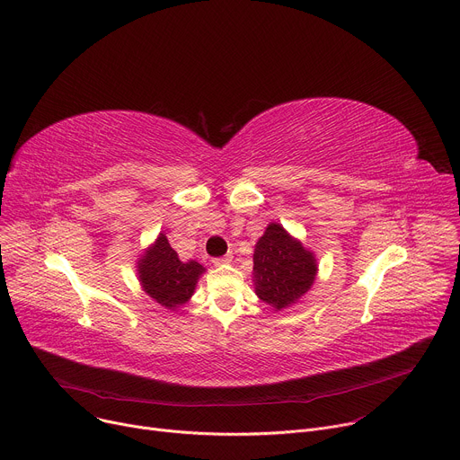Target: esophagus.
<instances>
[{"label":"esophagus","mask_w":460,"mask_h":460,"mask_svg":"<svg viewBox=\"0 0 460 460\" xmlns=\"http://www.w3.org/2000/svg\"><path fill=\"white\" fill-rule=\"evenodd\" d=\"M230 261H232V256H230V253H226V256H223V258H214V265H217V267L226 265V263H230Z\"/></svg>","instance_id":"obj_1"}]
</instances>
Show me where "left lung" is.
<instances>
[{"label": "left lung", "mask_w": 460, "mask_h": 460, "mask_svg": "<svg viewBox=\"0 0 460 460\" xmlns=\"http://www.w3.org/2000/svg\"><path fill=\"white\" fill-rule=\"evenodd\" d=\"M313 252L292 239L283 226L272 223L253 252L256 294L281 311L307 292L316 278Z\"/></svg>", "instance_id": "8db88e82"}]
</instances>
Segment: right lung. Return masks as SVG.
<instances>
[{
    "mask_svg": "<svg viewBox=\"0 0 460 460\" xmlns=\"http://www.w3.org/2000/svg\"><path fill=\"white\" fill-rule=\"evenodd\" d=\"M202 272L204 269L197 261H181L163 234L138 263V276L146 294L166 309H175L191 297Z\"/></svg>",
    "mask_w": 460,
    "mask_h": 460,
    "instance_id": "1",
    "label": "right lung"
}]
</instances>
